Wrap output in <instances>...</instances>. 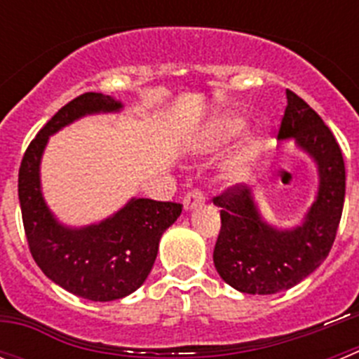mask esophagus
Instances as JSON below:
<instances>
[{"label": "esophagus", "mask_w": 359, "mask_h": 359, "mask_svg": "<svg viewBox=\"0 0 359 359\" xmlns=\"http://www.w3.org/2000/svg\"><path fill=\"white\" fill-rule=\"evenodd\" d=\"M203 201H205V194H203L201 189L189 190V192L185 194V198H183V205H185L187 210L198 207L199 203H203Z\"/></svg>", "instance_id": "esophagus-1"}]
</instances>
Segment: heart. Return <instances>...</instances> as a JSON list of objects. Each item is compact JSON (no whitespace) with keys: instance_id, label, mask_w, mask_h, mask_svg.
I'll return each instance as SVG.
<instances>
[{"instance_id":"heart-1","label":"heart","mask_w":359,"mask_h":359,"mask_svg":"<svg viewBox=\"0 0 359 359\" xmlns=\"http://www.w3.org/2000/svg\"><path fill=\"white\" fill-rule=\"evenodd\" d=\"M243 129H244V122L241 118H233V116H230V118L219 120L214 128L208 131V142H210L212 145L226 144V142L233 140L236 136H239V133L243 131ZM255 152H257V144L255 142H248L246 147L243 149V152H241V158H243V161H250L253 156H255Z\"/></svg>"}]
</instances>
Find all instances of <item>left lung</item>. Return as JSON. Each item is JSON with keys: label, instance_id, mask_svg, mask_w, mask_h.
<instances>
[{"label": "left lung", "instance_id": "8db88e82", "mask_svg": "<svg viewBox=\"0 0 359 359\" xmlns=\"http://www.w3.org/2000/svg\"><path fill=\"white\" fill-rule=\"evenodd\" d=\"M278 138H294L318 163L320 189L302 226L275 230L253 205L248 187L231 185L214 198L221 230L214 248L217 273L250 294L290 290L325 261L336 239L345 199V163L331 129L306 100L286 90Z\"/></svg>", "mask_w": 359, "mask_h": 359}]
</instances>
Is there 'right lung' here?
<instances>
[{
    "instance_id": "1",
    "label": "right lung",
    "mask_w": 359,
    "mask_h": 359,
    "mask_svg": "<svg viewBox=\"0 0 359 359\" xmlns=\"http://www.w3.org/2000/svg\"><path fill=\"white\" fill-rule=\"evenodd\" d=\"M120 107L109 95H79L44 123L19 165V205L34 261L55 284L93 302L128 297L144 284L161 233L183 208L174 201L131 199L113 217L81 230L61 226L52 217L39 187V161L48 136L79 116Z\"/></svg>"
}]
</instances>
